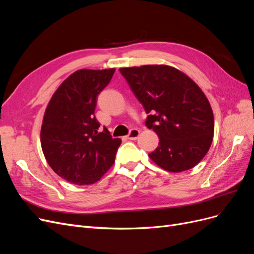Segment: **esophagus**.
Listing matches in <instances>:
<instances>
[{"label": "esophagus", "instance_id": "obj_1", "mask_svg": "<svg viewBox=\"0 0 254 254\" xmlns=\"http://www.w3.org/2000/svg\"><path fill=\"white\" fill-rule=\"evenodd\" d=\"M140 135V130L137 129H131L129 131V134L127 135V139L128 140H136L137 137Z\"/></svg>", "mask_w": 254, "mask_h": 254}]
</instances>
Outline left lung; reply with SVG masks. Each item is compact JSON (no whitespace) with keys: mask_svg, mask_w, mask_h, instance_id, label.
I'll list each match as a JSON object with an SVG mask.
<instances>
[{"mask_svg":"<svg viewBox=\"0 0 254 254\" xmlns=\"http://www.w3.org/2000/svg\"><path fill=\"white\" fill-rule=\"evenodd\" d=\"M120 72L149 114L146 126L159 136V146L148 155L153 162L172 173L200 162L214 134L213 111L201 89L170 65L122 67Z\"/></svg>","mask_w":254,"mask_h":254,"instance_id":"left-lung-1","label":"left lung"}]
</instances>
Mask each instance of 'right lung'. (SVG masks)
I'll use <instances>...</instances> for the list:
<instances>
[{"instance_id":"right-lung-1","label":"right lung","mask_w":254,"mask_h":254,"mask_svg":"<svg viewBox=\"0 0 254 254\" xmlns=\"http://www.w3.org/2000/svg\"><path fill=\"white\" fill-rule=\"evenodd\" d=\"M115 68L78 70L53 94L41 127V147L49 165L61 178L77 186L98 181L112 166L121 139L108 129L98 131L97 95Z\"/></svg>"}]
</instances>
